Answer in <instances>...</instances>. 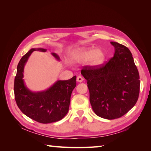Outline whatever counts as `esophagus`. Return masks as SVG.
<instances>
[{"mask_svg":"<svg viewBox=\"0 0 151 151\" xmlns=\"http://www.w3.org/2000/svg\"><path fill=\"white\" fill-rule=\"evenodd\" d=\"M83 81H84V78L81 76H78L77 78H76V81L78 82H82Z\"/></svg>","mask_w":151,"mask_h":151,"instance_id":"1","label":"esophagus"}]
</instances>
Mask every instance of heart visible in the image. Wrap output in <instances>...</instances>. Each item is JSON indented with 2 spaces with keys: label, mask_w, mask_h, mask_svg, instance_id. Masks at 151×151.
I'll return each instance as SVG.
<instances>
[{
  "label": "heart",
  "mask_w": 151,
  "mask_h": 151,
  "mask_svg": "<svg viewBox=\"0 0 151 151\" xmlns=\"http://www.w3.org/2000/svg\"><path fill=\"white\" fill-rule=\"evenodd\" d=\"M73 62L82 63L89 61L92 66H100L105 60L104 52L101 49L93 47H82L73 51L70 55Z\"/></svg>",
  "instance_id": "1"
}]
</instances>
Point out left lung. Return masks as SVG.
Segmentation results:
<instances>
[{
	"mask_svg": "<svg viewBox=\"0 0 151 151\" xmlns=\"http://www.w3.org/2000/svg\"><path fill=\"white\" fill-rule=\"evenodd\" d=\"M110 43L115 48L114 56L100 66H84L81 74L87 80L89 101L95 114L115 119L136 104L140 81L130 50L117 42Z\"/></svg>",
	"mask_w": 151,
	"mask_h": 151,
	"instance_id": "obj_1",
	"label": "left lung"
}]
</instances>
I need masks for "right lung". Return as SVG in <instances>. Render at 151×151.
<instances>
[{
	"mask_svg": "<svg viewBox=\"0 0 151 151\" xmlns=\"http://www.w3.org/2000/svg\"><path fill=\"white\" fill-rule=\"evenodd\" d=\"M34 50L46 52L44 49H32L19 61L14 81L15 99L20 110L32 119L40 123H50L62 119L69 111L70 95L76 87V76L67 81H58L45 91L32 92L24 85V65ZM54 57L60 60L56 53Z\"/></svg>",
	"mask_w": 151,
	"mask_h": 151,
	"instance_id": "1",
	"label": "right lung"
}]
</instances>
